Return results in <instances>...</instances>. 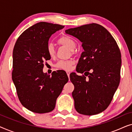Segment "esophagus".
Here are the masks:
<instances>
[{"mask_svg": "<svg viewBox=\"0 0 132 132\" xmlns=\"http://www.w3.org/2000/svg\"><path fill=\"white\" fill-rule=\"evenodd\" d=\"M67 74L68 77H69V76H70V72H69V71H67Z\"/></svg>", "mask_w": 132, "mask_h": 132, "instance_id": "34e87169", "label": "esophagus"}]
</instances>
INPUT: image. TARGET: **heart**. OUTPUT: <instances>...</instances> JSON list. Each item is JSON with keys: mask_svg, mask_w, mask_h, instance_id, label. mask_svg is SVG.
Here are the masks:
<instances>
[{"mask_svg": "<svg viewBox=\"0 0 132 132\" xmlns=\"http://www.w3.org/2000/svg\"><path fill=\"white\" fill-rule=\"evenodd\" d=\"M58 43L61 45L66 46L70 50H73L76 47V44L74 39L69 37L67 36H62L60 38L58 39ZM47 52L48 55L50 57H53L55 55V50L54 48L53 45L51 43H48L47 46ZM74 64V61L72 60H68V61H60L57 64L55 65V67L57 68L60 70H70Z\"/></svg>", "mask_w": 132, "mask_h": 132, "instance_id": "1", "label": "heart"}]
</instances>
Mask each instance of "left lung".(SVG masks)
<instances>
[{"label":"left lung","mask_w":132,"mask_h":132,"mask_svg":"<svg viewBox=\"0 0 132 132\" xmlns=\"http://www.w3.org/2000/svg\"><path fill=\"white\" fill-rule=\"evenodd\" d=\"M65 33L82 43L84 52L76 71L88 76L70 75L75 109L82 115L98 114L109 106L120 84V48L109 32L96 23L68 29Z\"/></svg>","instance_id":"1"}]
</instances>
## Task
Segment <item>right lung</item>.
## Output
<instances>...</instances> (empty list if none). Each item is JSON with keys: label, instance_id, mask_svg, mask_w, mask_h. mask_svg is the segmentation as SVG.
Listing matches in <instances>:
<instances>
[{"label": "right lung", "instance_id": "right-lung-1", "mask_svg": "<svg viewBox=\"0 0 132 132\" xmlns=\"http://www.w3.org/2000/svg\"><path fill=\"white\" fill-rule=\"evenodd\" d=\"M64 26L47 22L36 23L20 35L14 46L12 79L22 105L33 112H51L65 84L68 81L63 71L52 76L43 71L44 61L51 57L47 52L48 39Z\"/></svg>", "mask_w": 132, "mask_h": 132}]
</instances>
